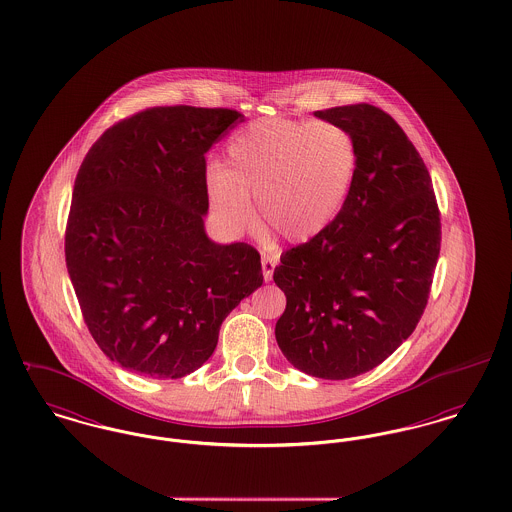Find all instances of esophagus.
Segmentation results:
<instances>
[{
    "label": "esophagus",
    "instance_id": "esophagus-1",
    "mask_svg": "<svg viewBox=\"0 0 512 512\" xmlns=\"http://www.w3.org/2000/svg\"><path fill=\"white\" fill-rule=\"evenodd\" d=\"M261 265H263V278H265V282H271L272 272H274V267L278 265V259H276L274 255L265 253V255H263V261H261Z\"/></svg>",
    "mask_w": 512,
    "mask_h": 512
}]
</instances>
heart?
Wrapping results in <instances>:
<instances>
[{"label":"heart","instance_id":"heart-1","mask_svg":"<svg viewBox=\"0 0 512 512\" xmlns=\"http://www.w3.org/2000/svg\"><path fill=\"white\" fill-rule=\"evenodd\" d=\"M358 172L354 137L327 121L263 118L234 133L224 168L207 170L205 187L218 222L241 232L259 222L284 240H311L340 214Z\"/></svg>","mask_w":512,"mask_h":512}]
</instances>
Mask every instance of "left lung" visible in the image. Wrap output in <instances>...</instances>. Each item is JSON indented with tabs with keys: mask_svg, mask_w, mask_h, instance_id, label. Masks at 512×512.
I'll return each instance as SVG.
<instances>
[{
	"mask_svg": "<svg viewBox=\"0 0 512 512\" xmlns=\"http://www.w3.org/2000/svg\"><path fill=\"white\" fill-rule=\"evenodd\" d=\"M317 118L356 141L358 172L340 214L280 255L286 294L276 342L294 367L350 379L387 360L414 332L441 251V212L420 152L387 112L336 106Z\"/></svg>",
	"mask_w": 512,
	"mask_h": 512,
	"instance_id": "8db88e82",
	"label": "left lung"
}]
</instances>
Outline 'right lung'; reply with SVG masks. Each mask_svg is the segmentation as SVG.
I'll return each instance as SVG.
<instances>
[{"label":"right lung","mask_w":512,"mask_h":512,"mask_svg":"<svg viewBox=\"0 0 512 512\" xmlns=\"http://www.w3.org/2000/svg\"><path fill=\"white\" fill-rule=\"evenodd\" d=\"M240 121L228 108H147L106 129L77 172L67 272L94 342L129 371L193 373L263 284L253 245H218L203 226L205 152Z\"/></svg>","instance_id":"1"}]
</instances>
